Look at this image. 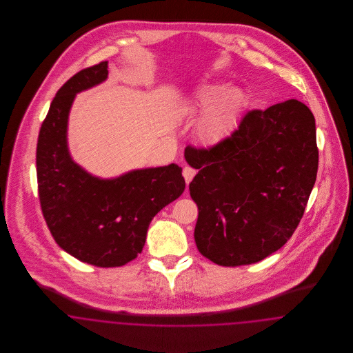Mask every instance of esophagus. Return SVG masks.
Instances as JSON below:
<instances>
[{"label": "esophagus", "instance_id": "obj_1", "mask_svg": "<svg viewBox=\"0 0 353 353\" xmlns=\"http://www.w3.org/2000/svg\"><path fill=\"white\" fill-rule=\"evenodd\" d=\"M194 174H196V169H193L192 167H184L183 169V176H184L186 184H189L193 180Z\"/></svg>", "mask_w": 353, "mask_h": 353}]
</instances>
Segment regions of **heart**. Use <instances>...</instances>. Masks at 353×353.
I'll return each instance as SVG.
<instances>
[{
    "instance_id": "heart-1",
    "label": "heart",
    "mask_w": 353,
    "mask_h": 353,
    "mask_svg": "<svg viewBox=\"0 0 353 353\" xmlns=\"http://www.w3.org/2000/svg\"><path fill=\"white\" fill-rule=\"evenodd\" d=\"M246 104L239 87L225 83L203 84L188 101V111L203 114L197 123V136L205 145H217L233 131Z\"/></svg>"
}]
</instances>
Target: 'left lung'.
<instances>
[{
	"instance_id": "1",
	"label": "left lung",
	"mask_w": 353,
	"mask_h": 353,
	"mask_svg": "<svg viewBox=\"0 0 353 353\" xmlns=\"http://www.w3.org/2000/svg\"><path fill=\"white\" fill-rule=\"evenodd\" d=\"M199 169L189 192L199 206L194 241L219 266L252 265L294 234L316 181L315 118L296 99L249 111L209 150L189 147Z\"/></svg>"
}]
</instances>
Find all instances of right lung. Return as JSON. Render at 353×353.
Listing matches in <instances>:
<instances>
[{
  "instance_id": "add662e5",
  "label": "right lung",
  "mask_w": 353,
  "mask_h": 353,
  "mask_svg": "<svg viewBox=\"0 0 353 353\" xmlns=\"http://www.w3.org/2000/svg\"><path fill=\"white\" fill-rule=\"evenodd\" d=\"M108 62L77 72L52 99L37 144V180L45 221L55 242L77 259L119 268L140 254L152 219L185 189L177 164L134 169L115 179L92 176L68 151L75 95L104 82Z\"/></svg>"
}]
</instances>
